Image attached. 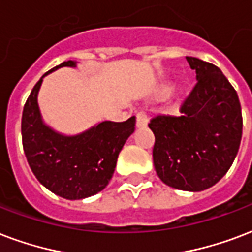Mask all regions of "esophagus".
Returning <instances> with one entry per match:
<instances>
[{
	"label": "esophagus",
	"mask_w": 252,
	"mask_h": 252,
	"mask_svg": "<svg viewBox=\"0 0 252 252\" xmlns=\"http://www.w3.org/2000/svg\"><path fill=\"white\" fill-rule=\"evenodd\" d=\"M148 124V115L144 111H140L136 115V126H145Z\"/></svg>",
	"instance_id": "obj_1"
}]
</instances>
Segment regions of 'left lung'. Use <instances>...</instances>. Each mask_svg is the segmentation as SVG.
Wrapping results in <instances>:
<instances>
[{"label":"left lung","instance_id":"8db88e82","mask_svg":"<svg viewBox=\"0 0 252 252\" xmlns=\"http://www.w3.org/2000/svg\"><path fill=\"white\" fill-rule=\"evenodd\" d=\"M197 83L178 115H157L148 124L155 133L153 164L168 186L201 191L227 173L242 139L241 103L222 71L186 57Z\"/></svg>","mask_w":252,"mask_h":252}]
</instances>
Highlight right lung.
<instances>
[{"label": "right lung", "instance_id": "obj_1", "mask_svg": "<svg viewBox=\"0 0 252 252\" xmlns=\"http://www.w3.org/2000/svg\"><path fill=\"white\" fill-rule=\"evenodd\" d=\"M67 61L47 71L36 82L22 112V145L36 180L54 194L83 199L108 185L119 153L133 133L136 118L126 122H101L83 133L63 136L42 120L36 96L46 75L61 67H75Z\"/></svg>", "mask_w": 252, "mask_h": 252}]
</instances>
